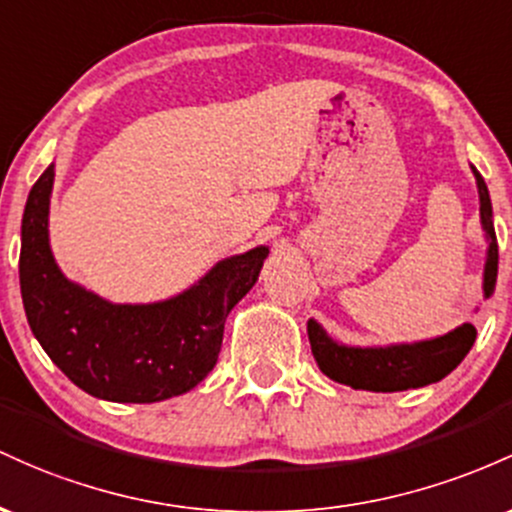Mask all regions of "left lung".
I'll list each match as a JSON object with an SVG mask.
<instances>
[{"label": "left lung", "instance_id": "obj_1", "mask_svg": "<svg viewBox=\"0 0 512 512\" xmlns=\"http://www.w3.org/2000/svg\"><path fill=\"white\" fill-rule=\"evenodd\" d=\"M476 188H479V215L484 237L488 241L484 263V297L493 295L498 278V241L493 229L491 195L481 174L472 166ZM309 346L319 370L333 382L348 384L365 392H406L440 382L462 363L476 341L474 324H462L442 336L413 343H392V346H346L326 333L319 321H307Z\"/></svg>", "mask_w": 512, "mask_h": 512}]
</instances>
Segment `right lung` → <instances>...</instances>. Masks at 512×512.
<instances>
[{"instance_id":"right-lung-1","label":"right lung","mask_w":512,"mask_h":512,"mask_svg":"<svg viewBox=\"0 0 512 512\" xmlns=\"http://www.w3.org/2000/svg\"><path fill=\"white\" fill-rule=\"evenodd\" d=\"M55 164L28 193L19 280L28 326L50 360L86 394L154 404L191 392L220 355L225 319L256 285L268 246L217 261L198 283L147 304H116L72 283L50 249Z\"/></svg>"}]
</instances>
